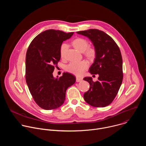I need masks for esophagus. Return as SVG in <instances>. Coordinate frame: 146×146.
Masks as SVG:
<instances>
[{
  "label": "esophagus",
  "instance_id": "34e87169",
  "mask_svg": "<svg viewBox=\"0 0 146 146\" xmlns=\"http://www.w3.org/2000/svg\"><path fill=\"white\" fill-rule=\"evenodd\" d=\"M82 81V78H78V77H76V82H80Z\"/></svg>",
  "mask_w": 146,
  "mask_h": 146
}]
</instances>
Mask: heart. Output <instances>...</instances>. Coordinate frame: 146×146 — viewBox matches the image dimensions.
Masks as SVG:
<instances>
[{
  "instance_id": "b5f03b06",
  "label": "heart",
  "mask_w": 146,
  "mask_h": 146,
  "mask_svg": "<svg viewBox=\"0 0 146 146\" xmlns=\"http://www.w3.org/2000/svg\"><path fill=\"white\" fill-rule=\"evenodd\" d=\"M72 46L81 52H84L86 57L89 60H93L96 56V51L94 48L90 47L88 40L83 38H77L73 40ZM68 46L66 44H62L60 48V55L64 58ZM88 64L86 60L71 62L66 66V70L76 76H81L88 68Z\"/></svg>"
}]
</instances>
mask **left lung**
Wrapping results in <instances>:
<instances>
[{
	"label": "left lung",
	"mask_w": 146,
	"mask_h": 146,
	"mask_svg": "<svg viewBox=\"0 0 146 146\" xmlns=\"http://www.w3.org/2000/svg\"><path fill=\"white\" fill-rule=\"evenodd\" d=\"M77 33L87 37L92 43L96 56L89 72L99 75L95 82L91 77L84 78L90 85L84 99L93 107L107 106L115 98L122 82V59L119 48L114 40L102 31L91 29Z\"/></svg>",
	"instance_id": "1"
}]
</instances>
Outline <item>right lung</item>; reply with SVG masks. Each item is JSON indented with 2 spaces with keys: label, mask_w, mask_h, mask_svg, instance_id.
Returning <instances> with one entry per match:
<instances>
[{
  "label": "right lung",
  "mask_w": 146,
  "mask_h": 146,
  "mask_svg": "<svg viewBox=\"0 0 146 146\" xmlns=\"http://www.w3.org/2000/svg\"><path fill=\"white\" fill-rule=\"evenodd\" d=\"M73 33L48 29L38 35L28 48L26 81L34 100L43 109L53 110L63 105L67 89L76 82L75 77L68 72L59 78L52 74L60 59L62 43Z\"/></svg>",
  "instance_id": "obj_1"
}]
</instances>
